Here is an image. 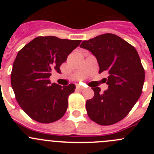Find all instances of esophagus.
Wrapping results in <instances>:
<instances>
[{"mask_svg": "<svg viewBox=\"0 0 154 154\" xmlns=\"http://www.w3.org/2000/svg\"><path fill=\"white\" fill-rule=\"evenodd\" d=\"M77 88H78V89H80V90H83V89H84V88H85L84 87L82 86H80V85H77Z\"/></svg>", "mask_w": 154, "mask_h": 154, "instance_id": "34e87169", "label": "esophagus"}]
</instances>
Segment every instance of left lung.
Here are the masks:
<instances>
[{
  "mask_svg": "<svg viewBox=\"0 0 154 154\" xmlns=\"http://www.w3.org/2000/svg\"><path fill=\"white\" fill-rule=\"evenodd\" d=\"M80 48L96 57L99 73L108 72V89L100 92L92 88L94 95L86 101L91 120L100 125H112L127 116L142 92L144 69L136 48L121 37L105 33L83 41Z\"/></svg>",
  "mask_w": 154,
  "mask_h": 154,
  "instance_id": "obj_1",
  "label": "left lung"
}]
</instances>
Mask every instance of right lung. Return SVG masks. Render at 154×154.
I'll list each match as a JSON object with an SVG mask.
<instances>
[{
	"label": "right lung",
	"instance_id": "right-lung-1",
	"mask_svg": "<svg viewBox=\"0 0 154 154\" xmlns=\"http://www.w3.org/2000/svg\"><path fill=\"white\" fill-rule=\"evenodd\" d=\"M81 40L38 36L18 51L12 66L11 85L15 98L24 112L39 123H52L66 113L68 96L76 86L51 83V72L78 47Z\"/></svg>",
	"mask_w": 154,
	"mask_h": 154
}]
</instances>
